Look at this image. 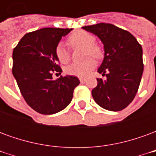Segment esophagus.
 <instances>
[{
  "mask_svg": "<svg viewBox=\"0 0 156 156\" xmlns=\"http://www.w3.org/2000/svg\"><path fill=\"white\" fill-rule=\"evenodd\" d=\"M79 80H80V82H81V83H84V82L86 81V79H85V78H79Z\"/></svg>",
  "mask_w": 156,
  "mask_h": 156,
  "instance_id": "1",
  "label": "esophagus"
}]
</instances>
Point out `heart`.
Here are the masks:
<instances>
[{"mask_svg":"<svg viewBox=\"0 0 156 156\" xmlns=\"http://www.w3.org/2000/svg\"><path fill=\"white\" fill-rule=\"evenodd\" d=\"M94 37L85 31H78L73 32L68 37V42L73 48L81 47L84 48L85 58L93 57L100 58L103 55L101 48L95 44ZM55 55L58 61L62 63H66L69 61L70 53L62 43H59L55 48ZM95 68V62L92 58H88L81 62H73L65 68V73L71 76L84 78Z\"/></svg>","mask_w":156,"mask_h":156,"instance_id":"b5f03b06","label":"heart"}]
</instances>
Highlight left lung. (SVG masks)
Returning a JSON list of instances; mask_svg holds the SVG:
<instances>
[{"instance_id":"obj_1","label":"left lung","mask_w":156,"mask_h":156,"mask_svg":"<svg viewBox=\"0 0 156 156\" xmlns=\"http://www.w3.org/2000/svg\"><path fill=\"white\" fill-rule=\"evenodd\" d=\"M83 29L101 40L105 58L98 72L106 79L97 78L92 96L100 107L120 111L133 101L144 70L141 45L130 32L109 23L85 26Z\"/></svg>"}]
</instances>
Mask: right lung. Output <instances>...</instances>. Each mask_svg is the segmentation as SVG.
<instances>
[{
  "mask_svg": "<svg viewBox=\"0 0 156 156\" xmlns=\"http://www.w3.org/2000/svg\"><path fill=\"white\" fill-rule=\"evenodd\" d=\"M72 30L47 27L29 32L13 50L12 73L19 89L27 105L41 115L64 109L80 83L74 76L52 78L54 72L62 73L55 48Z\"/></svg>",
  "mask_w": 156,
  "mask_h": 156,
  "instance_id": "right-lung-1",
  "label": "right lung"
}]
</instances>
